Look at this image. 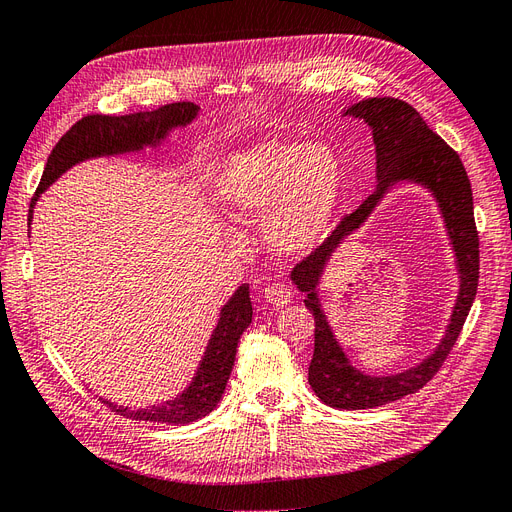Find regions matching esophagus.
Returning a JSON list of instances; mask_svg holds the SVG:
<instances>
[{"label":"esophagus","instance_id":"1","mask_svg":"<svg viewBox=\"0 0 512 512\" xmlns=\"http://www.w3.org/2000/svg\"><path fill=\"white\" fill-rule=\"evenodd\" d=\"M265 299L271 305H275V307H284V305H288L292 301V292H290V288L286 284L275 282V284H269L265 288Z\"/></svg>","mask_w":512,"mask_h":512}]
</instances>
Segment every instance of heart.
Listing matches in <instances>:
<instances>
[{"label":"heart","instance_id":"1","mask_svg":"<svg viewBox=\"0 0 512 512\" xmlns=\"http://www.w3.org/2000/svg\"><path fill=\"white\" fill-rule=\"evenodd\" d=\"M218 192L222 205L245 224L269 217L271 245L292 254L327 232L342 194V166L322 145L267 141L226 162Z\"/></svg>","mask_w":512,"mask_h":512}]
</instances>
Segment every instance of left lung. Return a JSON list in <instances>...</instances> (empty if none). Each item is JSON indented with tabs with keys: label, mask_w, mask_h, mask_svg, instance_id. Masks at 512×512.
Listing matches in <instances>:
<instances>
[{
	"label": "left lung",
	"mask_w": 512,
	"mask_h": 512,
	"mask_svg": "<svg viewBox=\"0 0 512 512\" xmlns=\"http://www.w3.org/2000/svg\"><path fill=\"white\" fill-rule=\"evenodd\" d=\"M346 115L365 119L374 130L378 153V190L363 200L359 209L344 215L331 235L312 254L294 265L290 277L301 292H307L305 307L314 314V356L309 363V384L320 401L339 410H367L391 404L395 399L416 393L438 374L442 363L451 354L463 329L478 288V230L474 222L472 185L457 151L448 147L433 132L414 106L397 98H367L348 108ZM399 178H410L425 184L445 213L449 236L458 254L462 277L460 299L439 350L421 366L404 375L371 379L356 372L334 342L315 299L319 271L334 245L348 231L358 227L373 210L377 200Z\"/></svg>",
	"instance_id": "8db88e82"
}]
</instances>
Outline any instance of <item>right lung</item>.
<instances>
[{
	"instance_id": "add662e5",
	"label": "right lung",
	"mask_w": 512,
	"mask_h": 512,
	"mask_svg": "<svg viewBox=\"0 0 512 512\" xmlns=\"http://www.w3.org/2000/svg\"><path fill=\"white\" fill-rule=\"evenodd\" d=\"M196 111L198 106L192 102H175L158 108V111L136 115H87L79 119L59 138L49 160H46L36 196L32 198V207L38 194L49 188V185L72 164L94 156H111V153L141 149L143 145L158 143L160 138H164L166 130L190 123L196 117ZM29 222H32V209H29ZM250 322V286L241 284L222 309V318L213 331L205 359L200 363L198 374L188 391L179 395L177 399L168 401L166 406H153L149 410H130L123 406H115L106 399L100 401L111 412L132 418V421H151L168 425H188L192 421H198V418H203L218 406V401L226 389L232 365H235L239 337L247 327H250Z\"/></svg>"
}]
</instances>
